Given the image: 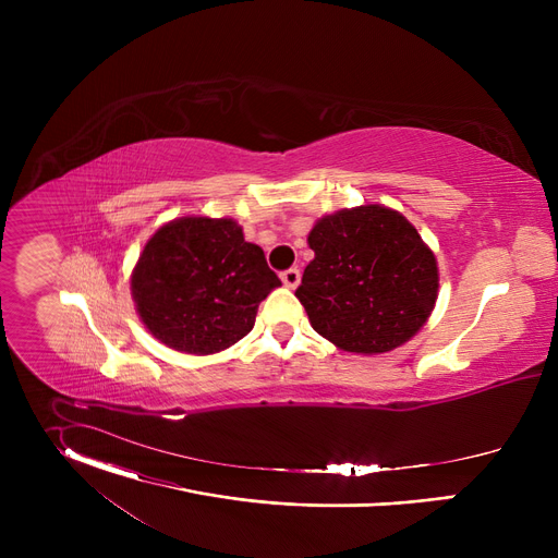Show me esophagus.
<instances>
[{
  "instance_id": "obj_1",
  "label": "esophagus",
  "mask_w": 558,
  "mask_h": 558,
  "mask_svg": "<svg viewBox=\"0 0 558 558\" xmlns=\"http://www.w3.org/2000/svg\"><path fill=\"white\" fill-rule=\"evenodd\" d=\"M282 282H284V287L295 289V287L300 284V269H287V271L282 274Z\"/></svg>"
}]
</instances>
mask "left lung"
Returning <instances> with one entry per match:
<instances>
[{"label":"left lung","mask_w":558,"mask_h":558,"mask_svg":"<svg viewBox=\"0 0 558 558\" xmlns=\"http://www.w3.org/2000/svg\"><path fill=\"white\" fill-rule=\"evenodd\" d=\"M295 298L313 331L360 355L388 353L422 331L439 295L433 250L397 209L360 205L323 216Z\"/></svg>","instance_id":"1"}]
</instances>
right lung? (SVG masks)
I'll use <instances>...</instances> for the list:
<instances>
[{
    "instance_id": "1",
    "label": "right lung",
    "mask_w": 558,
    "mask_h": 558,
    "mask_svg": "<svg viewBox=\"0 0 558 558\" xmlns=\"http://www.w3.org/2000/svg\"><path fill=\"white\" fill-rule=\"evenodd\" d=\"M280 287L265 252L233 218L181 216L158 227L130 278L145 329L166 347L211 355L243 340Z\"/></svg>"
}]
</instances>
